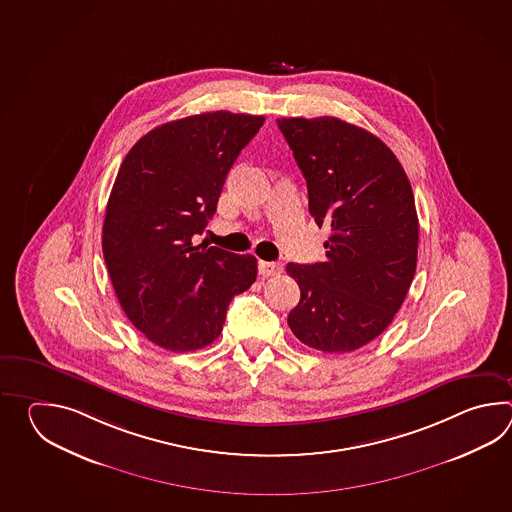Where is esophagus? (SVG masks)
I'll return each mask as SVG.
<instances>
[{"mask_svg": "<svg viewBox=\"0 0 512 512\" xmlns=\"http://www.w3.org/2000/svg\"><path fill=\"white\" fill-rule=\"evenodd\" d=\"M258 271L261 276H276L282 272V263H276V261H260L258 263Z\"/></svg>", "mask_w": 512, "mask_h": 512, "instance_id": "34e87169", "label": "esophagus"}]
</instances>
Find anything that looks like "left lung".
Returning a JSON list of instances; mask_svg holds the SVG:
<instances>
[{"mask_svg": "<svg viewBox=\"0 0 512 512\" xmlns=\"http://www.w3.org/2000/svg\"><path fill=\"white\" fill-rule=\"evenodd\" d=\"M307 183L309 214L329 227L326 258L289 263L300 302L287 324L324 353L366 346L392 324L414 280L419 219L399 159L337 117L278 119Z\"/></svg>", "mask_w": 512, "mask_h": 512, "instance_id": "1", "label": "left lung"}]
</instances>
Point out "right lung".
<instances>
[{
  "label": "right lung",
  "mask_w": 512,
  "mask_h": 512,
  "mask_svg": "<svg viewBox=\"0 0 512 512\" xmlns=\"http://www.w3.org/2000/svg\"><path fill=\"white\" fill-rule=\"evenodd\" d=\"M265 117L210 111L172 120L135 142L120 164L102 252L120 307L144 337L196 351L223 331L227 307L251 287L258 261L194 245L227 174Z\"/></svg>",
  "instance_id": "right-lung-1"
}]
</instances>
